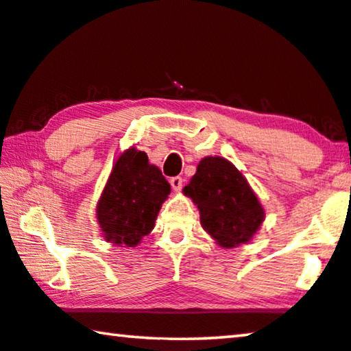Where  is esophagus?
Returning a JSON list of instances; mask_svg holds the SVG:
<instances>
[{
  "label": "esophagus",
  "instance_id": "1",
  "mask_svg": "<svg viewBox=\"0 0 351 351\" xmlns=\"http://www.w3.org/2000/svg\"><path fill=\"white\" fill-rule=\"evenodd\" d=\"M171 186H172V190H174L176 193H179L182 190V186H183V179H182V177H172V179H171Z\"/></svg>",
  "mask_w": 351,
  "mask_h": 351
}]
</instances>
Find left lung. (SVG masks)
<instances>
[{"label": "left lung", "mask_w": 351, "mask_h": 351, "mask_svg": "<svg viewBox=\"0 0 351 351\" xmlns=\"http://www.w3.org/2000/svg\"><path fill=\"white\" fill-rule=\"evenodd\" d=\"M183 194L197 206L204 230L226 250L250 243L265 221L257 194L245 176L223 157L199 161Z\"/></svg>", "instance_id": "8db88e82"}]
</instances>
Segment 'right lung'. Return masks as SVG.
Returning <instances> with one entry per match:
<instances>
[{"mask_svg": "<svg viewBox=\"0 0 351 351\" xmlns=\"http://www.w3.org/2000/svg\"><path fill=\"white\" fill-rule=\"evenodd\" d=\"M171 185L147 154L128 147L117 157L97 202L101 235L116 246L134 247L149 235Z\"/></svg>", "mask_w": 351, "mask_h": 351, "instance_id": "1", "label": "right lung"}]
</instances>
